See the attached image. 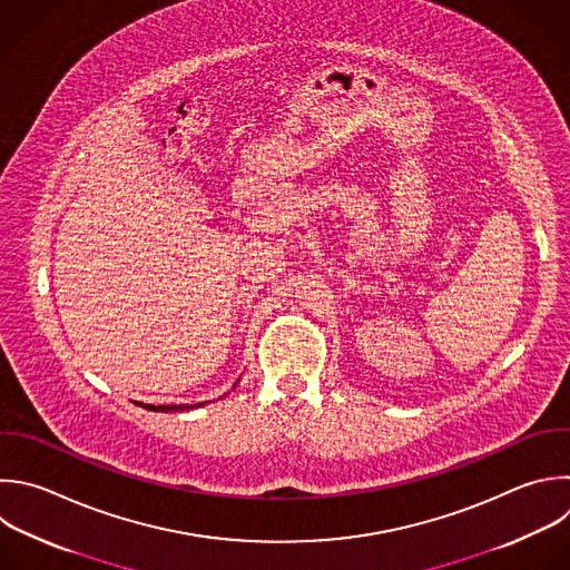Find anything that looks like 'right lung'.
<instances>
[{
    "mask_svg": "<svg viewBox=\"0 0 570 570\" xmlns=\"http://www.w3.org/2000/svg\"><path fill=\"white\" fill-rule=\"evenodd\" d=\"M147 410H154V412H167V410H187V407H193V405H167V407H163V405H158V407H154V405H145Z\"/></svg>",
    "mask_w": 570,
    "mask_h": 570,
    "instance_id": "right-lung-1",
    "label": "right lung"
}]
</instances>
